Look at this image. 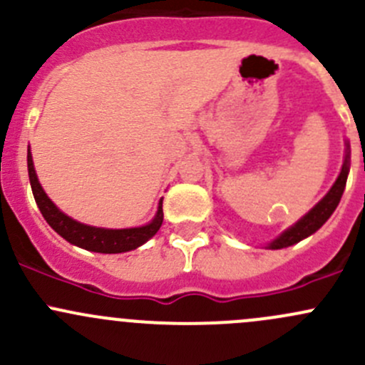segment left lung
Instances as JSON below:
<instances>
[{"instance_id":"1","label":"left lung","mask_w":365,"mask_h":365,"mask_svg":"<svg viewBox=\"0 0 365 365\" xmlns=\"http://www.w3.org/2000/svg\"><path fill=\"white\" fill-rule=\"evenodd\" d=\"M344 145H346L344 162H342L339 176H337V180L334 182V185L330 187L329 192H327L318 203L312 206L304 217H300L293 226H289L288 230L282 231L279 237H275L274 240L268 242V244L264 245V249H272V251H275V249H284V247H289V245L298 244L300 240H304V238L311 237L312 233H316V231H318L319 227L330 219V215L336 212L337 205H339L342 197V192H344L346 180H348V175H349V164H351V150H349V143L346 141Z\"/></svg>"}]
</instances>
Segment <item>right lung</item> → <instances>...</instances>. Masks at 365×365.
<instances>
[{"label": "right lung", "instance_id": "obj_1", "mask_svg": "<svg viewBox=\"0 0 365 365\" xmlns=\"http://www.w3.org/2000/svg\"><path fill=\"white\" fill-rule=\"evenodd\" d=\"M28 175L29 183H31L33 197H35L36 205H38L40 212H42L43 219L47 220L51 227L56 231L60 237L70 242L72 245H77L81 249H86L91 252L101 254H120L134 251V249L141 247L143 244L150 240L157 231L160 230L162 220H164V212H162V197L157 206L155 217L150 220L145 226L138 227H123V230H109V227H97L90 226V224H83L79 220L72 219L67 213L61 212L46 190L42 189L36 176L35 165H33L31 150L28 146Z\"/></svg>", "mask_w": 365, "mask_h": 365}]
</instances>
